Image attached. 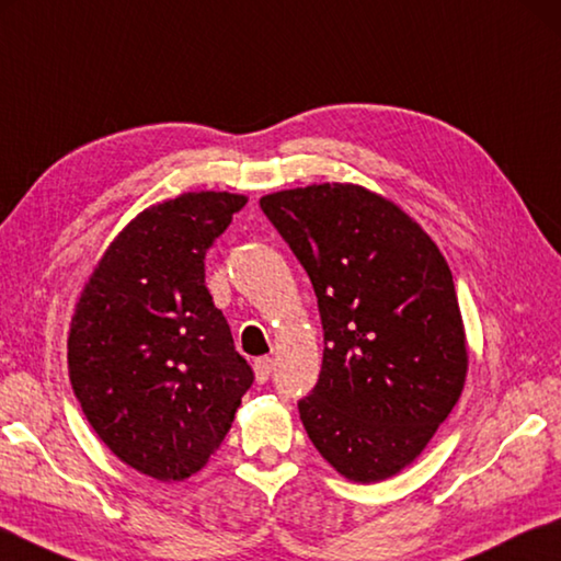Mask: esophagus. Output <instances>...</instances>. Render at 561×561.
<instances>
[{
    "mask_svg": "<svg viewBox=\"0 0 561 561\" xmlns=\"http://www.w3.org/2000/svg\"><path fill=\"white\" fill-rule=\"evenodd\" d=\"M274 370V360L272 358H257L254 360V380L260 385H264L270 380V375Z\"/></svg>",
    "mask_w": 561,
    "mask_h": 561,
    "instance_id": "34e87169",
    "label": "esophagus"
}]
</instances>
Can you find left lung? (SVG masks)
Wrapping results in <instances>:
<instances>
[{
    "label": "left lung",
    "instance_id": "1",
    "mask_svg": "<svg viewBox=\"0 0 561 561\" xmlns=\"http://www.w3.org/2000/svg\"><path fill=\"white\" fill-rule=\"evenodd\" d=\"M313 284L319 382L299 414L319 454L355 483L400 473L461 397L468 351L454 277L407 213L353 183L260 198Z\"/></svg>",
    "mask_w": 561,
    "mask_h": 561
}]
</instances>
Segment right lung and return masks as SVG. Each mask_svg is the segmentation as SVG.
<instances>
[{
	"label": "right lung",
	"instance_id": "add662e5",
	"mask_svg": "<svg viewBox=\"0 0 561 561\" xmlns=\"http://www.w3.org/2000/svg\"><path fill=\"white\" fill-rule=\"evenodd\" d=\"M245 203L198 191L141 210L76 304L68 375L83 414L119 461L157 481L208 463L254 380L203 264Z\"/></svg>",
	"mask_w": 561,
	"mask_h": 561
}]
</instances>
